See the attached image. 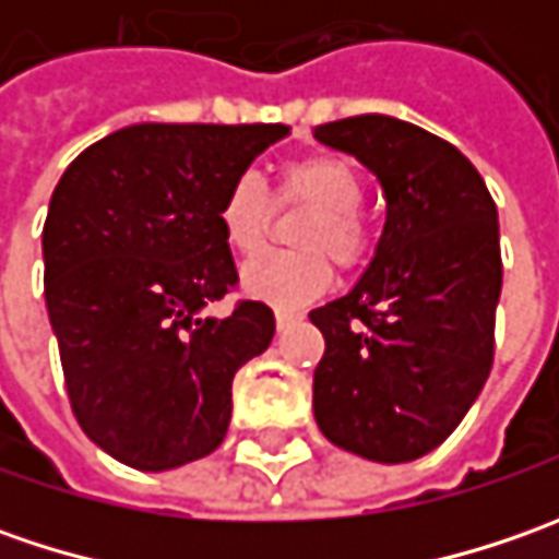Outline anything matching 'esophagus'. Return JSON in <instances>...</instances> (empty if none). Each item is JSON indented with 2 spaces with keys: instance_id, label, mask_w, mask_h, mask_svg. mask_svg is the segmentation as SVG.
Instances as JSON below:
<instances>
[{
  "instance_id": "obj_1",
  "label": "esophagus",
  "mask_w": 559,
  "mask_h": 559,
  "mask_svg": "<svg viewBox=\"0 0 559 559\" xmlns=\"http://www.w3.org/2000/svg\"><path fill=\"white\" fill-rule=\"evenodd\" d=\"M273 317H276V330H280V333H283V330H289L292 323L298 320V313L286 311V308H280V311L273 313Z\"/></svg>"
}]
</instances>
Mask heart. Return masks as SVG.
<instances>
[{
    "label": "heart",
    "instance_id": "heart-1",
    "mask_svg": "<svg viewBox=\"0 0 559 559\" xmlns=\"http://www.w3.org/2000/svg\"><path fill=\"white\" fill-rule=\"evenodd\" d=\"M276 202L311 207V214L295 233V246L305 251H267L248 261L239 273V283L251 298L280 308L305 305L333 283L326 254L345 270L367 261L373 248V229L360 211L364 174L355 162L326 152L292 158L276 174ZM217 224L224 242L236 254H254L264 246L270 229V195L261 177L239 174L226 186L217 207Z\"/></svg>",
    "mask_w": 559,
    "mask_h": 559
}]
</instances>
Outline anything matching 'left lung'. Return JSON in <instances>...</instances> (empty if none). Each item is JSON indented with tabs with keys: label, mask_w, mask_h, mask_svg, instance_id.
I'll use <instances>...</instances> for the list:
<instances>
[{
	"label": "left lung",
	"mask_w": 559,
	"mask_h": 559,
	"mask_svg": "<svg viewBox=\"0 0 559 559\" xmlns=\"http://www.w3.org/2000/svg\"><path fill=\"white\" fill-rule=\"evenodd\" d=\"M385 195L373 261L348 295L311 311L326 338L313 417L376 463H407L448 439L483 392L501 298L498 207L451 142L385 115L320 123Z\"/></svg>",
	"instance_id": "left-lung-1"
}]
</instances>
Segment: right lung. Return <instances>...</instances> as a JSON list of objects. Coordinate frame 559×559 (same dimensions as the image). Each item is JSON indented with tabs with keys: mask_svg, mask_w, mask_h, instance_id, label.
Returning <instances> with one entry per match:
<instances>
[{
	"mask_svg": "<svg viewBox=\"0 0 559 559\" xmlns=\"http://www.w3.org/2000/svg\"><path fill=\"white\" fill-rule=\"evenodd\" d=\"M283 123H133L80 152L43 226L46 308L80 429L133 469L211 454L229 429L233 376L267 352L273 311L239 301L217 224L226 186Z\"/></svg>",
	"mask_w": 559,
	"mask_h": 559,
	"instance_id": "1",
	"label": "right lung"
}]
</instances>
